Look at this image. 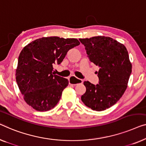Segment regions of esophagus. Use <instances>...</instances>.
Instances as JSON below:
<instances>
[{
	"label": "esophagus",
	"instance_id": "esophagus-1",
	"mask_svg": "<svg viewBox=\"0 0 146 146\" xmlns=\"http://www.w3.org/2000/svg\"><path fill=\"white\" fill-rule=\"evenodd\" d=\"M68 81L70 84H72V85H76L78 84H82L84 81L82 80L78 79L75 76H70L68 78Z\"/></svg>",
	"mask_w": 146,
	"mask_h": 146
}]
</instances>
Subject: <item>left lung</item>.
I'll use <instances>...</instances> for the list:
<instances>
[{"label": "left lung", "mask_w": 146, "mask_h": 146, "mask_svg": "<svg viewBox=\"0 0 146 146\" xmlns=\"http://www.w3.org/2000/svg\"><path fill=\"white\" fill-rule=\"evenodd\" d=\"M85 46L90 61L99 67V84L84 82L86 92L81 99L94 111H104L113 106L124 94L132 72L128 50L113 38L96 36L80 39Z\"/></svg>", "instance_id": "8db88e82"}]
</instances>
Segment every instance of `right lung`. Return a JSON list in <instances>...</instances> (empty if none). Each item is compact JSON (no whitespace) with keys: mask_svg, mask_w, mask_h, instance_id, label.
Here are the masks:
<instances>
[{"mask_svg":"<svg viewBox=\"0 0 146 146\" xmlns=\"http://www.w3.org/2000/svg\"><path fill=\"white\" fill-rule=\"evenodd\" d=\"M74 38L42 37L25 46L18 57L16 80L24 101L37 111L54 108L68 86L66 78L53 75L68 50L79 45Z\"/></svg>","mask_w":146,"mask_h":146,"instance_id":"add662e5","label":"right lung"}]
</instances>
